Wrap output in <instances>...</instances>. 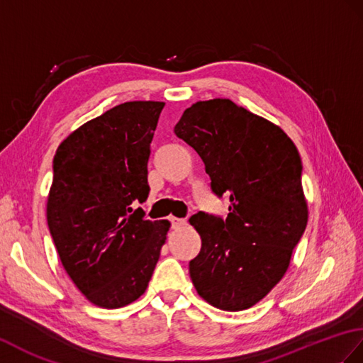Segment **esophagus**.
Returning a JSON list of instances; mask_svg holds the SVG:
<instances>
[{
  "mask_svg": "<svg viewBox=\"0 0 363 363\" xmlns=\"http://www.w3.org/2000/svg\"><path fill=\"white\" fill-rule=\"evenodd\" d=\"M170 223L173 229H181V227L185 225V220H181V218H174V216L170 218Z\"/></svg>",
  "mask_w": 363,
  "mask_h": 363,
  "instance_id": "obj_1",
  "label": "esophagus"
}]
</instances>
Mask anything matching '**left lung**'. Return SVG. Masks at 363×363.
Wrapping results in <instances>:
<instances>
[{
  "mask_svg": "<svg viewBox=\"0 0 363 363\" xmlns=\"http://www.w3.org/2000/svg\"><path fill=\"white\" fill-rule=\"evenodd\" d=\"M174 133L202 159L215 195L230 198L225 220L190 218L202 242L191 281L218 309H249L281 280L306 229L298 150L280 126L229 99L193 104Z\"/></svg>",
  "mask_w": 363,
  "mask_h": 363,
  "instance_id": "obj_1",
  "label": "left lung"
}]
</instances>
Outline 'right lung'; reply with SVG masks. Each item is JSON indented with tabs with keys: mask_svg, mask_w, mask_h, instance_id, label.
Masks as SVG:
<instances>
[{
	"mask_svg": "<svg viewBox=\"0 0 363 363\" xmlns=\"http://www.w3.org/2000/svg\"><path fill=\"white\" fill-rule=\"evenodd\" d=\"M164 102H125L57 148L46 216L67 275L92 305L116 309L145 292L170 223L143 220L148 157Z\"/></svg>",
	"mask_w": 363,
	"mask_h": 363,
	"instance_id": "add662e5",
	"label": "right lung"
}]
</instances>
